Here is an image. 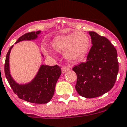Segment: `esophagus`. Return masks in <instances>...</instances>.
<instances>
[{
    "label": "esophagus",
    "instance_id": "1",
    "mask_svg": "<svg viewBox=\"0 0 127 127\" xmlns=\"http://www.w3.org/2000/svg\"><path fill=\"white\" fill-rule=\"evenodd\" d=\"M69 70V66H63L62 68V74H65V72H67V71Z\"/></svg>",
    "mask_w": 127,
    "mask_h": 127
}]
</instances>
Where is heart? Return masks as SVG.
<instances>
[{
    "label": "heart",
    "mask_w": 127,
    "mask_h": 127,
    "mask_svg": "<svg viewBox=\"0 0 127 127\" xmlns=\"http://www.w3.org/2000/svg\"><path fill=\"white\" fill-rule=\"evenodd\" d=\"M52 47L60 53H64L65 58L70 61H77L84 57L90 47V39L82 32L72 33L56 38L52 42ZM43 50L46 54L50 51L45 47Z\"/></svg>",
    "instance_id": "obj_1"
}]
</instances>
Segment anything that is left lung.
<instances>
[{
    "mask_svg": "<svg viewBox=\"0 0 127 127\" xmlns=\"http://www.w3.org/2000/svg\"><path fill=\"white\" fill-rule=\"evenodd\" d=\"M92 46L86 62L75 65L76 90L80 96L93 98L105 94L114 86L119 72L117 51L107 38L89 31Z\"/></svg>",
    "mask_w": 127,
    "mask_h": 127,
    "instance_id": "left-lung-1",
    "label": "left lung"
}]
</instances>
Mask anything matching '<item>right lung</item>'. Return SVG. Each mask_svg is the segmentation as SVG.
Wrapping results in <instances>:
<instances>
[{"instance_id": "add662e5", "label": "right lung", "mask_w": 127, "mask_h": 127, "mask_svg": "<svg viewBox=\"0 0 127 127\" xmlns=\"http://www.w3.org/2000/svg\"><path fill=\"white\" fill-rule=\"evenodd\" d=\"M41 31L27 33L20 37L16 42L36 39ZM13 45L10 47L6 56L4 64V74L13 92L19 98L35 104H46L52 98L57 81L62 74L61 67L58 65L49 66L41 65L37 74L31 82L19 84L16 82L10 73L9 56ZM43 56V55H42Z\"/></svg>"}]
</instances>
